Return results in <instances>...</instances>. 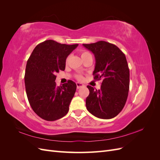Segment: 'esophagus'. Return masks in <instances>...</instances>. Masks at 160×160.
Here are the masks:
<instances>
[{"instance_id": "obj_1", "label": "esophagus", "mask_w": 160, "mask_h": 160, "mask_svg": "<svg viewBox=\"0 0 160 160\" xmlns=\"http://www.w3.org/2000/svg\"><path fill=\"white\" fill-rule=\"evenodd\" d=\"M76 85H77V89H79V88H82V87H83V86H84V85H83V83H79V82H77V83H76Z\"/></svg>"}]
</instances>
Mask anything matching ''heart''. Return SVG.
Returning <instances> with one entry per match:
<instances>
[{
    "instance_id": "heart-1",
    "label": "heart",
    "mask_w": 160,
    "mask_h": 160,
    "mask_svg": "<svg viewBox=\"0 0 160 160\" xmlns=\"http://www.w3.org/2000/svg\"><path fill=\"white\" fill-rule=\"evenodd\" d=\"M91 55L90 53L88 51H82L81 53V56L82 59H83V57L88 56V55ZM77 78H78L79 79H83V77L81 76V75H78V76H77Z\"/></svg>"
}]
</instances>
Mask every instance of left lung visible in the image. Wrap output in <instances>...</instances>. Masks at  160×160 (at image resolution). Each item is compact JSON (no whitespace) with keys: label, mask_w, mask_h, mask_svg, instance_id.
I'll list each match as a JSON object with an SVG mask.
<instances>
[{"label":"left lung","mask_w":160,"mask_h":160,"mask_svg":"<svg viewBox=\"0 0 160 160\" xmlns=\"http://www.w3.org/2000/svg\"><path fill=\"white\" fill-rule=\"evenodd\" d=\"M83 45L95 56L94 79L102 81L99 90L88 85L87 109L100 119L113 118L123 109L128 96L129 69L126 57L117 46L105 41Z\"/></svg>","instance_id":"obj_1"}]
</instances>
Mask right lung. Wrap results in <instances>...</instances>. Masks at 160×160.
<instances>
[{
	"mask_svg": "<svg viewBox=\"0 0 160 160\" xmlns=\"http://www.w3.org/2000/svg\"><path fill=\"white\" fill-rule=\"evenodd\" d=\"M78 45L47 40L37 45L27 61L25 75L27 98L32 110L43 119L55 121L68 113L77 85L69 80L57 86L55 74L65 70L67 57Z\"/></svg>",
	"mask_w": 160,
	"mask_h": 160,
	"instance_id": "obj_1",
	"label": "right lung"
}]
</instances>
